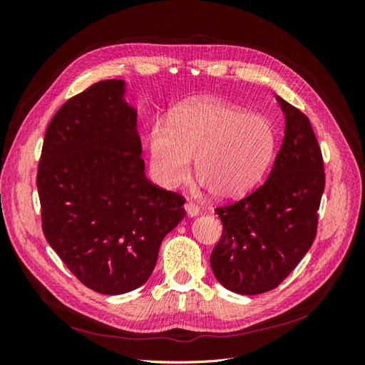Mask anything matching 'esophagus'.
Instances as JSON below:
<instances>
[{
	"instance_id": "1",
	"label": "esophagus",
	"mask_w": 365,
	"mask_h": 365,
	"mask_svg": "<svg viewBox=\"0 0 365 365\" xmlns=\"http://www.w3.org/2000/svg\"><path fill=\"white\" fill-rule=\"evenodd\" d=\"M184 208H185V213L189 217H195V216L200 215V207L195 205L193 202H185Z\"/></svg>"
}]
</instances>
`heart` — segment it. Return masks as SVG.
I'll use <instances>...</instances> for the list:
<instances>
[{
	"label": "heart",
	"instance_id": "heart-1",
	"mask_svg": "<svg viewBox=\"0 0 365 365\" xmlns=\"http://www.w3.org/2000/svg\"><path fill=\"white\" fill-rule=\"evenodd\" d=\"M277 134L271 120L220 98L187 102L169 121L157 118L148 132L149 170L164 189H176L195 173L217 200H233L257 185L272 161Z\"/></svg>",
	"mask_w": 365,
	"mask_h": 365
}]
</instances>
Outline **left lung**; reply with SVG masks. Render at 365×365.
<instances>
[{"label":"left lung","instance_id":"1","mask_svg":"<svg viewBox=\"0 0 365 365\" xmlns=\"http://www.w3.org/2000/svg\"><path fill=\"white\" fill-rule=\"evenodd\" d=\"M284 137L259 189L217 207L222 236L210 264L224 288L242 295L271 291L288 277L317 235L324 192L322 149L309 118L282 97Z\"/></svg>","mask_w":365,"mask_h":365}]
</instances>
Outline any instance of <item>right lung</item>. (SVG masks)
<instances>
[{
    "label": "right lung",
    "mask_w": 365,
    "mask_h": 365,
    "mask_svg": "<svg viewBox=\"0 0 365 365\" xmlns=\"http://www.w3.org/2000/svg\"><path fill=\"white\" fill-rule=\"evenodd\" d=\"M126 83L102 81L65 102L43 137L38 168L42 230L86 288L134 291L155 268L185 200L145 173L137 109Z\"/></svg>",
    "instance_id": "right-lung-1"
}]
</instances>
